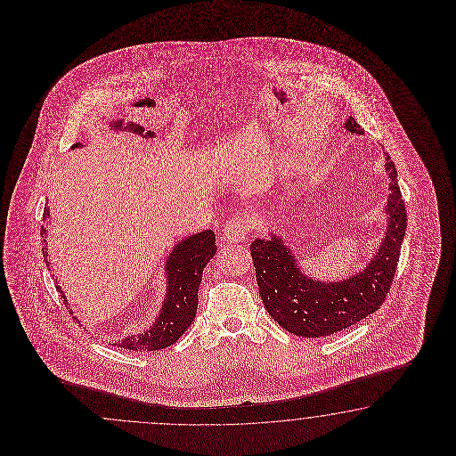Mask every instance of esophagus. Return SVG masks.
<instances>
[{"mask_svg":"<svg viewBox=\"0 0 456 456\" xmlns=\"http://www.w3.org/2000/svg\"><path fill=\"white\" fill-rule=\"evenodd\" d=\"M248 232H249V222L244 216H234L224 224L222 240L224 242L244 241Z\"/></svg>","mask_w":456,"mask_h":456,"instance_id":"esophagus-1","label":"esophagus"}]
</instances>
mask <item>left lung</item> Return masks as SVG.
I'll list each match as a JSON object with an SVG mask.
<instances>
[{
    "mask_svg": "<svg viewBox=\"0 0 456 456\" xmlns=\"http://www.w3.org/2000/svg\"><path fill=\"white\" fill-rule=\"evenodd\" d=\"M344 126L352 134H363L354 117ZM385 159L391 179L385 208L387 230L379 251L359 273L340 281H314L301 272L290 248L279 236L252 241V264L262 303L283 330L301 338H324L357 324L387 300L406 234L407 214L395 163L387 153Z\"/></svg>",
    "mask_w": 456,
    "mask_h": 456,
    "instance_id": "obj_1",
    "label": "left lung"
}]
</instances>
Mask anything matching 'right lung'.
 <instances>
[{
    "mask_svg": "<svg viewBox=\"0 0 456 456\" xmlns=\"http://www.w3.org/2000/svg\"><path fill=\"white\" fill-rule=\"evenodd\" d=\"M79 146L83 145L77 142L71 148H79ZM47 216H50L49 208L45 207L44 218ZM40 232L45 234L47 230L42 226ZM215 244H216L215 232L212 230L195 232L192 236L175 244V249L166 261L167 290H166L163 308L158 314L155 324L150 326V330H146L145 332L128 336L126 339L116 342L114 346L120 349L140 350V352L159 350L169 347L184 334L185 330L195 320L197 305H199L197 293L202 281V272L207 262L210 261L216 252ZM42 252H44V257L49 254L47 246L42 248ZM57 290L61 293L65 305L69 306V303L65 298V293L61 291L60 285H57ZM77 321L79 322V320Z\"/></svg>",
    "mask_w": 456,
    "mask_h": 456,
    "instance_id": "1",
    "label": "right lung"
}]
</instances>
